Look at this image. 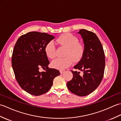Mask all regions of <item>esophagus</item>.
<instances>
[{"label": "esophagus", "instance_id": "esophagus-1", "mask_svg": "<svg viewBox=\"0 0 121 121\" xmlns=\"http://www.w3.org/2000/svg\"><path fill=\"white\" fill-rule=\"evenodd\" d=\"M64 72H65V71H64V70H60V73L61 74H62V73Z\"/></svg>", "mask_w": 121, "mask_h": 121}]
</instances>
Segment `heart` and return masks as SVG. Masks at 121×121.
I'll return each instance as SVG.
<instances>
[{
	"mask_svg": "<svg viewBox=\"0 0 121 121\" xmlns=\"http://www.w3.org/2000/svg\"><path fill=\"white\" fill-rule=\"evenodd\" d=\"M60 45L66 48L63 58H56L51 62L53 68L62 70L71 65L74 62H78L83 56L85 52V46L79 42L78 38L71 33H65L60 36L56 39ZM44 50L49 58L53 59L56 56V48L52 41L46 43Z\"/></svg>",
	"mask_w": 121,
	"mask_h": 121,
	"instance_id": "1",
	"label": "heart"
}]
</instances>
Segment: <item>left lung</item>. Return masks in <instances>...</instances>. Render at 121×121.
Returning a JSON list of instances; mask_svg holds the SVG:
<instances>
[{"label":"left lung","instance_id":"obj_1","mask_svg":"<svg viewBox=\"0 0 121 121\" xmlns=\"http://www.w3.org/2000/svg\"><path fill=\"white\" fill-rule=\"evenodd\" d=\"M82 36L85 52L81 60L74 69L83 72L80 76L77 71L71 70L72 80L67 83L71 92L78 96H85L99 86L103 78L105 68V55L101 42L94 33L85 29L78 32Z\"/></svg>","mask_w":121,"mask_h":121}]
</instances>
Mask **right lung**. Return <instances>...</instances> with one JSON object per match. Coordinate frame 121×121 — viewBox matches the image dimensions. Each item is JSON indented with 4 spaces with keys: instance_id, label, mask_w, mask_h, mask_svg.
I'll list each match as a JSON object with an SVG mask.
<instances>
[{
    "instance_id": "add662e5",
    "label": "right lung",
    "mask_w": 121,
    "mask_h": 121,
    "mask_svg": "<svg viewBox=\"0 0 121 121\" xmlns=\"http://www.w3.org/2000/svg\"><path fill=\"white\" fill-rule=\"evenodd\" d=\"M54 38L46 33L30 32L21 36L15 43L11 59L15 78L20 87L30 95L45 94L53 79L60 75L59 70L49 68L44 50L46 43ZM40 68L45 71L40 73Z\"/></svg>"
}]
</instances>
